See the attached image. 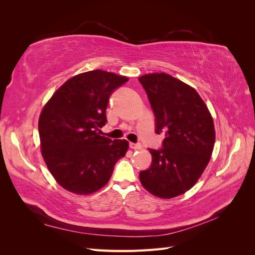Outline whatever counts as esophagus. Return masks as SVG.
Returning a JSON list of instances; mask_svg holds the SVG:
<instances>
[{
	"mask_svg": "<svg viewBox=\"0 0 255 255\" xmlns=\"http://www.w3.org/2000/svg\"><path fill=\"white\" fill-rule=\"evenodd\" d=\"M129 148L133 149V150H140L142 146L140 143H134V142H130L129 143Z\"/></svg>",
	"mask_w": 255,
	"mask_h": 255,
	"instance_id": "obj_1",
	"label": "esophagus"
}]
</instances>
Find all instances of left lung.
Masks as SVG:
<instances>
[{
	"mask_svg": "<svg viewBox=\"0 0 255 255\" xmlns=\"http://www.w3.org/2000/svg\"><path fill=\"white\" fill-rule=\"evenodd\" d=\"M163 149H149L152 164L139 173L142 186L161 199L183 195L198 182L211 159L215 127L206 104L195 88L165 72L140 76Z\"/></svg>",
	"mask_w": 255,
	"mask_h": 255,
	"instance_id": "8db88e82",
	"label": "left lung"
}]
</instances>
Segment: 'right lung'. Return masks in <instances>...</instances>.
I'll return each instance as SVG.
<instances>
[{
	"label": "right lung",
	"mask_w": 255,
	"mask_h": 255,
	"mask_svg": "<svg viewBox=\"0 0 255 255\" xmlns=\"http://www.w3.org/2000/svg\"><path fill=\"white\" fill-rule=\"evenodd\" d=\"M127 76L94 70L72 76L45 103L38 121L42 157L55 181L75 195H90L110 181L128 141L100 135L113 91Z\"/></svg>",
	"instance_id": "right-lung-1"
}]
</instances>
